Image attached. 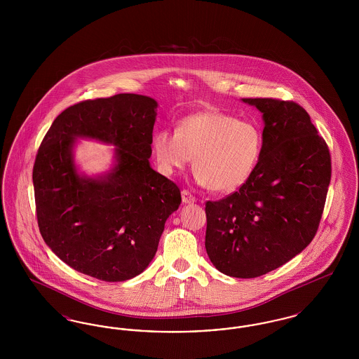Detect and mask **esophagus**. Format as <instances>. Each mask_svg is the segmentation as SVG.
<instances>
[{
    "label": "esophagus",
    "mask_w": 359,
    "mask_h": 359,
    "mask_svg": "<svg viewBox=\"0 0 359 359\" xmlns=\"http://www.w3.org/2000/svg\"><path fill=\"white\" fill-rule=\"evenodd\" d=\"M182 199H183V203H194V202H196V199H195V196L187 191V189H183L182 191Z\"/></svg>",
    "instance_id": "1"
}]
</instances>
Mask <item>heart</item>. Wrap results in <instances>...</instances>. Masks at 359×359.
<instances>
[{
  "label": "heart",
  "mask_w": 359,
  "mask_h": 359,
  "mask_svg": "<svg viewBox=\"0 0 359 359\" xmlns=\"http://www.w3.org/2000/svg\"><path fill=\"white\" fill-rule=\"evenodd\" d=\"M154 154L167 173L192 167L199 183L217 192L243 186L262 152L259 129L219 110L191 114L177 122L175 133L164 129L154 137Z\"/></svg>",
  "instance_id": "heart-1"
}]
</instances>
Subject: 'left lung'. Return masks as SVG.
I'll list each match as a JSON object with an SVG mask.
<instances>
[{"label": "left lung", "mask_w": 359, "mask_h": 359, "mask_svg": "<svg viewBox=\"0 0 359 359\" xmlns=\"http://www.w3.org/2000/svg\"><path fill=\"white\" fill-rule=\"evenodd\" d=\"M242 101L262 113V152L238 191L205 202V245L219 272L253 278L288 262L315 237L331 180V154L300 104Z\"/></svg>", "instance_id": "left-lung-1"}]
</instances>
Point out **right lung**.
I'll return each mask as SVG.
<instances>
[{
  "label": "right lung",
  "mask_w": 359,
  "mask_h": 359,
  "mask_svg": "<svg viewBox=\"0 0 359 359\" xmlns=\"http://www.w3.org/2000/svg\"><path fill=\"white\" fill-rule=\"evenodd\" d=\"M156 107L138 94L82 101L55 118L40 144L32 173L39 230L81 273L114 283L144 272L179 208L180 189L149 164ZM78 136L118 147L110 174L93 180L76 172Z\"/></svg>",
  "instance_id": "obj_1"
}]
</instances>
